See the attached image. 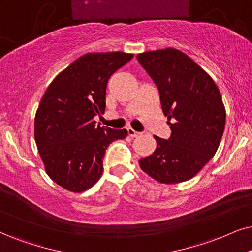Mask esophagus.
Returning a JSON list of instances; mask_svg holds the SVG:
<instances>
[{
  "instance_id": "esophagus-1",
  "label": "esophagus",
  "mask_w": 252,
  "mask_h": 252,
  "mask_svg": "<svg viewBox=\"0 0 252 252\" xmlns=\"http://www.w3.org/2000/svg\"><path fill=\"white\" fill-rule=\"evenodd\" d=\"M128 135L130 137H138V136L142 135V132L136 131V130H133L132 128H128Z\"/></svg>"
}]
</instances>
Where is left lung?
I'll use <instances>...</instances> for the list:
<instances>
[{
    "mask_svg": "<svg viewBox=\"0 0 252 252\" xmlns=\"http://www.w3.org/2000/svg\"><path fill=\"white\" fill-rule=\"evenodd\" d=\"M142 67L159 91L171 136H155L157 148L139 166L158 183L178 184L193 178L218 150L225 109L218 86L189 56L176 49L139 53Z\"/></svg>",
    "mask_w": 252,
    "mask_h": 252,
    "instance_id": "left-lung-1",
    "label": "left lung"
}]
</instances>
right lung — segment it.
<instances>
[{"mask_svg":"<svg viewBox=\"0 0 252 252\" xmlns=\"http://www.w3.org/2000/svg\"><path fill=\"white\" fill-rule=\"evenodd\" d=\"M132 55L87 53L56 76L41 97L34 117V139L49 177L80 193L102 176V159L126 129L101 128L94 117L104 113L107 82Z\"/></svg>","mask_w":252,"mask_h":252,"instance_id":"right-lung-1","label":"right lung"}]
</instances>
